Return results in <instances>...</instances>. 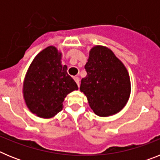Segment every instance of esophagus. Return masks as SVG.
<instances>
[{
    "instance_id": "esophagus-1",
    "label": "esophagus",
    "mask_w": 160,
    "mask_h": 160,
    "mask_svg": "<svg viewBox=\"0 0 160 160\" xmlns=\"http://www.w3.org/2000/svg\"><path fill=\"white\" fill-rule=\"evenodd\" d=\"M74 81L76 82V83L78 84V87H79V86H80V79H79V78H78V77L74 78Z\"/></svg>"
}]
</instances>
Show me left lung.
I'll return each mask as SVG.
<instances>
[{
  "label": "left lung",
  "mask_w": 160,
  "mask_h": 160,
  "mask_svg": "<svg viewBox=\"0 0 160 160\" xmlns=\"http://www.w3.org/2000/svg\"><path fill=\"white\" fill-rule=\"evenodd\" d=\"M85 69L87 74L82 79L80 90L90 108L102 117L119 112L131 94L129 73L122 62L110 49L96 46L90 49Z\"/></svg>",
  "instance_id": "8db88e82"
}]
</instances>
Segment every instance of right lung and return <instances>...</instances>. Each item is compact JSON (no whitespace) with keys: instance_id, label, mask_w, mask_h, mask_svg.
I'll list each match as a JSON object with an SVG mask.
<instances>
[{"instance_id":"add662e5","label":"right lung","mask_w":160,"mask_h":160,"mask_svg":"<svg viewBox=\"0 0 160 160\" xmlns=\"http://www.w3.org/2000/svg\"><path fill=\"white\" fill-rule=\"evenodd\" d=\"M61 59L62 53L54 46H49L35 57L25 75V103L31 112L41 118H51L60 112L66 96L78 89Z\"/></svg>"}]
</instances>
